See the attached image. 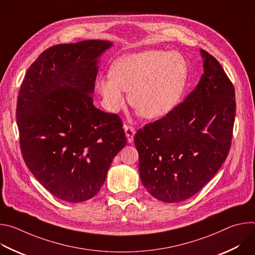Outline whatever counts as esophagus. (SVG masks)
<instances>
[{"label": "esophagus", "instance_id": "34e87169", "mask_svg": "<svg viewBox=\"0 0 255 255\" xmlns=\"http://www.w3.org/2000/svg\"><path fill=\"white\" fill-rule=\"evenodd\" d=\"M124 130H125V134H126L128 143H132L133 140H134V135H135L134 127H132L130 125H125L124 126Z\"/></svg>", "mask_w": 255, "mask_h": 255}]
</instances>
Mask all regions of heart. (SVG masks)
<instances>
[{
  "label": "heart",
  "instance_id": "heart-1",
  "mask_svg": "<svg viewBox=\"0 0 255 255\" xmlns=\"http://www.w3.org/2000/svg\"><path fill=\"white\" fill-rule=\"evenodd\" d=\"M188 81V65L178 53L150 49L128 54L113 63L110 77L97 81L98 93L109 111L117 112L130 92V103L148 119L160 118L175 108Z\"/></svg>",
  "mask_w": 255,
  "mask_h": 255
}]
</instances>
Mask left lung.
<instances>
[{
  "label": "left lung",
  "instance_id": "left-lung-1",
  "mask_svg": "<svg viewBox=\"0 0 255 255\" xmlns=\"http://www.w3.org/2000/svg\"><path fill=\"white\" fill-rule=\"evenodd\" d=\"M201 55L204 74L196 89L134 137L142 185L165 203L196 195L222 166L231 146L235 90L219 61L203 49Z\"/></svg>",
  "mask_w": 255,
  "mask_h": 255
}]
</instances>
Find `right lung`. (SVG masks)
I'll list each match as a JSON object with an SVG mask.
<instances>
[{
  "label": "right lung",
  "mask_w": 255,
  "mask_h": 255,
  "mask_svg": "<svg viewBox=\"0 0 255 255\" xmlns=\"http://www.w3.org/2000/svg\"><path fill=\"white\" fill-rule=\"evenodd\" d=\"M105 40L58 44L44 50L24 78L17 100L23 159L56 198L81 203L95 197L127 143L122 121L93 104Z\"/></svg>",
  "instance_id": "obj_1"
}]
</instances>
